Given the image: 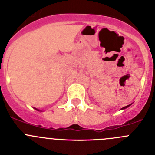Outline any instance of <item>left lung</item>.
<instances>
[{"instance_id":"1","label":"left lung","mask_w":155,"mask_h":155,"mask_svg":"<svg viewBox=\"0 0 155 155\" xmlns=\"http://www.w3.org/2000/svg\"><path fill=\"white\" fill-rule=\"evenodd\" d=\"M130 105H127V106H125V107H124V108H123V109H126V108H127V107H128V106H130Z\"/></svg>"}]
</instances>
